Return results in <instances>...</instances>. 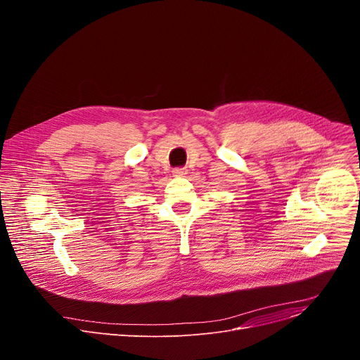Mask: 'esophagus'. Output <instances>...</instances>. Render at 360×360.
<instances>
[{"mask_svg":"<svg viewBox=\"0 0 360 360\" xmlns=\"http://www.w3.org/2000/svg\"><path fill=\"white\" fill-rule=\"evenodd\" d=\"M172 175L176 176V178H182V176L186 175V169H185V168H175V169L172 171Z\"/></svg>","mask_w":360,"mask_h":360,"instance_id":"34e87169","label":"esophagus"}]
</instances>
